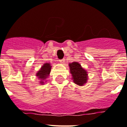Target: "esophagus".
<instances>
[{"instance_id":"obj_1","label":"esophagus","mask_w":127,"mask_h":127,"mask_svg":"<svg viewBox=\"0 0 127 127\" xmlns=\"http://www.w3.org/2000/svg\"><path fill=\"white\" fill-rule=\"evenodd\" d=\"M64 59H61V60H59V62H60V63L61 64H63L64 63Z\"/></svg>"}]
</instances>
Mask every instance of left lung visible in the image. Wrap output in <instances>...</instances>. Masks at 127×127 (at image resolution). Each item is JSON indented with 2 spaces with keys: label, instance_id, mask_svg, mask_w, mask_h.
Instances as JSON below:
<instances>
[{
  "label": "left lung",
  "instance_id": "left-lung-1",
  "mask_svg": "<svg viewBox=\"0 0 127 127\" xmlns=\"http://www.w3.org/2000/svg\"><path fill=\"white\" fill-rule=\"evenodd\" d=\"M70 72L72 74L73 82L79 86H83L88 80V72L78 62L69 63Z\"/></svg>",
  "mask_w": 127,
  "mask_h": 127
}]
</instances>
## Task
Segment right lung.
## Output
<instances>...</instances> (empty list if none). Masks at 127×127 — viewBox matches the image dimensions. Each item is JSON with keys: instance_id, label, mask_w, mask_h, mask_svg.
<instances>
[{"instance_id": "right-lung-1", "label": "right lung", "mask_w": 127, "mask_h": 127, "mask_svg": "<svg viewBox=\"0 0 127 127\" xmlns=\"http://www.w3.org/2000/svg\"><path fill=\"white\" fill-rule=\"evenodd\" d=\"M51 70V65L49 63H46L42 66L40 70L36 74V77L40 80L39 83L44 85L45 82H46V79L49 77Z\"/></svg>"}]
</instances>
